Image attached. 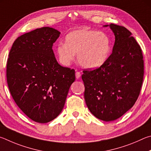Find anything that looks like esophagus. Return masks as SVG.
I'll list each match as a JSON object with an SVG mask.
<instances>
[{
	"instance_id": "obj_1",
	"label": "esophagus",
	"mask_w": 151,
	"mask_h": 151,
	"mask_svg": "<svg viewBox=\"0 0 151 151\" xmlns=\"http://www.w3.org/2000/svg\"><path fill=\"white\" fill-rule=\"evenodd\" d=\"M80 76H81V73H80V71H76V78L77 79H79L80 78Z\"/></svg>"
}]
</instances>
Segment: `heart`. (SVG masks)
I'll return each mask as SVG.
<instances>
[{
	"mask_svg": "<svg viewBox=\"0 0 151 151\" xmlns=\"http://www.w3.org/2000/svg\"><path fill=\"white\" fill-rule=\"evenodd\" d=\"M110 50V39L106 34L82 28L68 34L65 44L58 45L56 54L64 65H70L78 54V61L82 67L96 68L106 62Z\"/></svg>",
	"mask_w": 151,
	"mask_h": 151,
	"instance_id": "1",
	"label": "heart"
}]
</instances>
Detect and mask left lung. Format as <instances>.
I'll use <instances>...</instances> for the list:
<instances>
[{
    "label": "left lung",
    "mask_w": 151,
    "mask_h": 151,
    "mask_svg": "<svg viewBox=\"0 0 151 151\" xmlns=\"http://www.w3.org/2000/svg\"><path fill=\"white\" fill-rule=\"evenodd\" d=\"M109 26L115 36L111 54L100 67L83 70L81 76L87 106L105 121L117 119L133 106L144 76L142 50L131 32L114 24Z\"/></svg>",
    "instance_id": "8db88e82"
}]
</instances>
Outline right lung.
<instances>
[{
  "label": "right lung",
  "mask_w": 151,
  "mask_h": 151,
  "mask_svg": "<svg viewBox=\"0 0 151 151\" xmlns=\"http://www.w3.org/2000/svg\"><path fill=\"white\" fill-rule=\"evenodd\" d=\"M60 32L50 27L37 28L16 39L9 52L6 80L13 99L34 121L54 119L65 105L76 80L73 69L58 63L53 44Z\"/></svg>",
  "instance_id": "1"
}]
</instances>
